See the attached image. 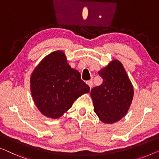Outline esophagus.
I'll use <instances>...</instances> for the list:
<instances>
[{
	"instance_id": "esophagus-1",
	"label": "esophagus",
	"mask_w": 159,
	"mask_h": 159,
	"mask_svg": "<svg viewBox=\"0 0 159 159\" xmlns=\"http://www.w3.org/2000/svg\"><path fill=\"white\" fill-rule=\"evenodd\" d=\"M86 84L90 87V89H91V87L93 86V81L92 80H88L86 82Z\"/></svg>"
}]
</instances>
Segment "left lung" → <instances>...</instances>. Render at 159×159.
<instances>
[{"mask_svg":"<svg viewBox=\"0 0 159 159\" xmlns=\"http://www.w3.org/2000/svg\"><path fill=\"white\" fill-rule=\"evenodd\" d=\"M103 81L91 91L94 112L105 124H113L126 114L134 97V88L122 63L118 60L98 71Z\"/></svg>","mask_w":159,"mask_h":159,"instance_id":"8db88e82","label":"left lung"}]
</instances>
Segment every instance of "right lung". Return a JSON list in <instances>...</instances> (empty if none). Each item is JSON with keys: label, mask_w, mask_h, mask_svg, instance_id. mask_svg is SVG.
Segmentation results:
<instances>
[{"label": "right lung", "mask_w": 159, "mask_h": 159, "mask_svg": "<svg viewBox=\"0 0 159 159\" xmlns=\"http://www.w3.org/2000/svg\"><path fill=\"white\" fill-rule=\"evenodd\" d=\"M34 101L42 114L51 118L63 115L90 88L77 70L67 63L62 51L52 52L39 63L30 79Z\"/></svg>", "instance_id": "obj_1"}]
</instances>
